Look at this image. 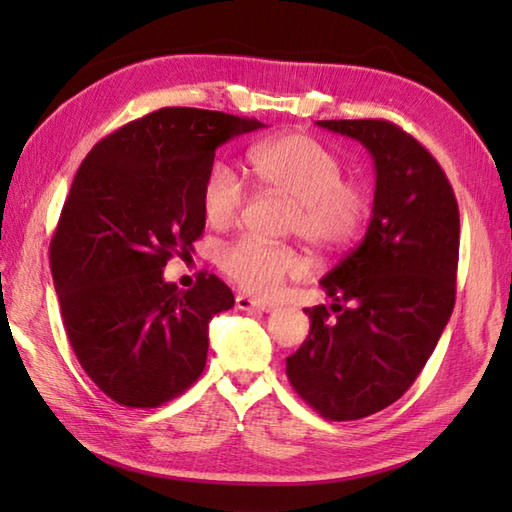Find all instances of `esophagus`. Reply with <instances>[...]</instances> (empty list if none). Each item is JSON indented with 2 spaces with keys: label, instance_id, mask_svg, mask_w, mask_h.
Segmentation results:
<instances>
[{
  "label": "esophagus",
  "instance_id": "esophagus-1",
  "mask_svg": "<svg viewBox=\"0 0 512 512\" xmlns=\"http://www.w3.org/2000/svg\"><path fill=\"white\" fill-rule=\"evenodd\" d=\"M235 303H237L239 310H248V312H250V310H253V312H273V310H275L273 303L259 301V299H250V297H246V295H237Z\"/></svg>",
  "mask_w": 512,
  "mask_h": 512
}]
</instances>
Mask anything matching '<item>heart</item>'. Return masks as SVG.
I'll return each mask as SVG.
<instances>
[{
	"instance_id": "1",
	"label": "heart",
	"mask_w": 512,
	"mask_h": 512,
	"mask_svg": "<svg viewBox=\"0 0 512 512\" xmlns=\"http://www.w3.org/2000/svg\"><path fill=\"white\" fill-rule=\"evenodd\" d=\"M257 182L292 200L288 228L308 246L334 253L352 244L369 215L363 184L343 180V160L308 134H284L248 149ZM246 200L237 173L217 162L202 184V213L215 228L231 226ZM222 273L255 297L277 295L288 277L303 273L299 255L286 244L242 237L220 255Z\"/></svg>"
}]
</instances>
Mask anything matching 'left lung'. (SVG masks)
<instances>
[{"label": "left lung", "mask_w": 512, "mask_h": 512, "mask_svg": "<svg viewBox=\"0 0 512 512\" xmlns=\"http://www.w3.org/2000/svg\"><path fill=\"white\" fill-rule=\"evenodd\" d=\"M374 158L376 193L363 242L321 279L325 306L286 358L297 394L328 420H358L413 385L455 303L460 211L438 160L389 121H317ZM335 317H331V312Z\"/></svg>", "instance_id": "1"}]
</instances>
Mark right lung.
I'll return each mask as SVG.
<instances>
[{
    "label": "right lung",
    "mask_w": 512,
    "mask_h": 512,
    "mask_svg": "<svg viewBox=\"0 0 512 512\" xmlns=\"http://www.w3.org/2000/svg\"><path fill=\"white\" fill-rule=\"evenodd\" d=\"M264 127L255 118L162 107L105 136L81 162L50 242L72 350L114 402L151 409L200 378L209 323L235 297L202 275L191 290L162 277L204 231L202 184L215 149Z\"/></svg>",
    "instance_id": "obj_1"
}]
</instances>
